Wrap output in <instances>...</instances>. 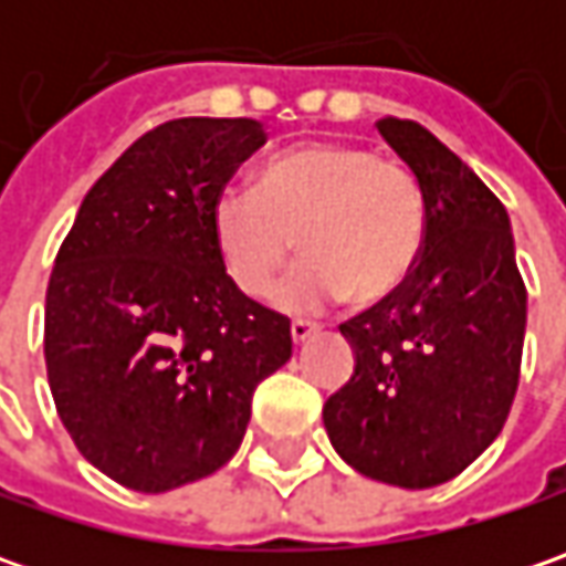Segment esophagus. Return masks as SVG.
<instances>
[{
	"label": "esophagus",
	"instance_id": "1",
	"mask_svg": "<svg viewBox=\"0 0 566 566\" xmlns=\"http://www.w3.org/2000/svg\"><path fill=\"white\" fill-rule=\"evenodd\" d=\"M290 334H293L295 346H302V343H308V339L315 337L317 327L315 324H308V321H293V324H290Z\"/></svg>",
	"mask_w": 566,
	"mask_h": 566
}]
</instances>
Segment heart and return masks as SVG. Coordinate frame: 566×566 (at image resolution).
Segmentation results:
<instances>
[{
  "label": "heart",
  "mask_w": 566,
  "mask_h": 566,
  "mask_svg": "<svg viewBox=\"0 0 566 566\" xmlns=\"http://www.w3.org/2000/svg\"><path fill=\"white\" fill-rule=\"evenodd\" d=\"M229 280L251 298L271 290L286 315H321L356 295L365 305L400 293L424 249L419 179L361 144L315 142L276 154L254 188L229 186L210 210Z\"/></svg>",
  "instance_id": "b5f03b06"
}]
</instances>
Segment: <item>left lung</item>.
<instances>
[{"instance_id": "obj_1", "label": "left lung", "mask_w": 566, "mask_h": 566, "mask_svg": "<svg viewBox=\"0 0 566 566\" xmlns=\"http://www.w3.org/2000/svg\"><path fill=\"white\" fill-rule=\"evenodd\" d=\"M378 132L422 186L424 249L400 293L339 324L356 368L324 402V428L361 475L434 489L507 422L526 286L491 188L419 122L387 116Z\"/></svg>"}]
</instances>
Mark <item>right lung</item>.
I'll return each mask as SVG.
<instances>
[{"instance_id":"right-lung-1","label":"right lung","mask_w":566,"mask_h":566,"mask_svg":"<svg viewBox=\"0 0 566 566\" xmlns=\"http://www.w3.org/2000/svg\"><path fill=\"white\" fill-rule=\"evenodd\" d=\"M268 142L258 119H172L77 207L46 286L43 356L59 419L94 467L160 494L227 467L251 394L293 356L290 321L242 293L210 210Z\"/></svg>"}]
</instances>
